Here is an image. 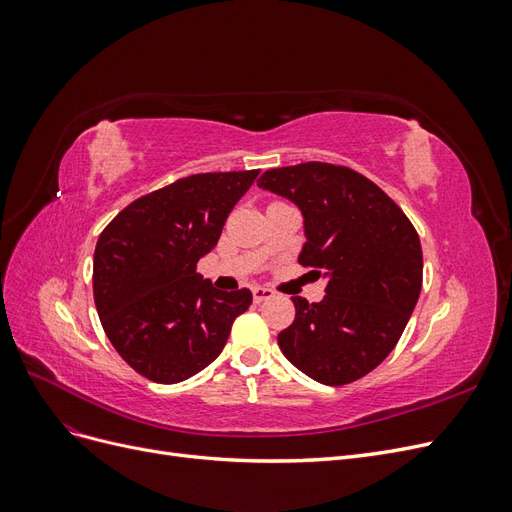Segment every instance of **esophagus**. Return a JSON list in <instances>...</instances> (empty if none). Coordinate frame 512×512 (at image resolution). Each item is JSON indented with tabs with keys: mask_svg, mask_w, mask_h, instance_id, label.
Masks as SVG:
<instances>
[{
	"mask_svg": "<svg viewBox=\"0 0 512 512\" xmlns=\"http://www.w3.org/2000/svg\"><path fill=\"white\" fill-rule=\"evenodd\" d=\"M252 294H254V301H256V303H262V301L271 299L275 292H273L271 288H265V286H254V288H252Z\"/></svg>",
	"mask_w": 512,
	"mask_h": 512,
	"instance_id": "esophagus-1",
	"label": "esophagus"
}]
</instances>
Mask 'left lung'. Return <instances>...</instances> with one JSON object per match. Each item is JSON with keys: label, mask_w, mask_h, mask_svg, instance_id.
<instances>
[{"label": "left lung", "mask_w": 512, "mask_h": 512, "mask_svg": "<svg viewBox=\"0 0 512 512\" xmlns=\"http://www.w3.org/2000/svg\"><path fill=\"white\" fill-rule=\"evenodd\" d=\"M258 188L303 213V267L324 277V299L292 297L297 316L277 335L286 359L327 386L376 369L404 333L423 286L421 241L374 181L346 166L271 168Z\"/></svg>", "instance_id": "1"}]
</instances>
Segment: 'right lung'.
Here are the masks:
<instances>
[{
  "label": "right lung",
  "mask_w": 512,
  "mask_h": 512,
  "mask_svg": "<svg viewBox=\"0 0 512 512\" xmlns=\"http://www.w3.org/2000/svg\"><path fill=\"white\" fill-rule=\"evenodd\" d=\"M260 170L190 175L141 196L108 224L94 254V301L106 337L138 374L175 384L218 359L252 292L196 273Z\"/></svg>",
  "instance_id": "1"
}]
</instances>
